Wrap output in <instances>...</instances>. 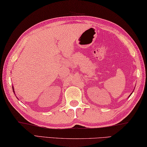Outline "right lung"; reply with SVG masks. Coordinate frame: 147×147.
Wrapping results in <instances>:
<instances>
[{
	"instance_id": "obj_1",
	"label": "right lung",
	"mask_w": 147,
	"mask_h": 147,
	"mask_svg": "<svg viewBox=\"0 0 147 147\" xmlns=\"http://www.w3.org/2000/svg\"><path fill=\"white\" fill-rule=\"evenodd\" d=\"M13 89H14V88H13Z\"/></svg>"
}]
</instances>
